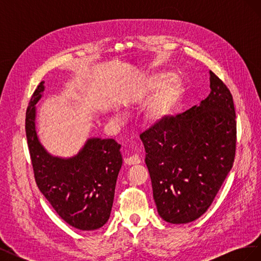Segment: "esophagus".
Masks as SVG:
<instances>
[{
    "label": "esophagus",
    "mask_w": 261,
    "mask_h": 261,
    "mask_svg": "<svg viewBox=\"0 0 261 261\" xmlns=\"http://www.w3.org/2000/svg\"><path fill=\"white\" fill-rule=\"evenodd\" d=\"M124 163L126 165H134V164H139L140 163V158L135 154V155H130L128 158H125Z\"/></svg>",
    "instance_id": "1"
}]
</instances>
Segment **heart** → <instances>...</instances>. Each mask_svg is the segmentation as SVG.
<instances>
[{"mask_svg":"<svg viewBox=\"0 0 261 261\" xmlns=\"http://www.w3.org/2000/svg\"><path fill=\"white\" fill-rule=\"evenodd\" d=\"M169 76L168 73L148 75L133 88L126 90L121 96L120 102L128 107L156 90L145 109L144 118L152 127L163 125L175 113L184 94V85L179 78Z\"/></svg>","mask_w":261,"mask_h":261,"instance_id":"1","label":"heart"}]
</instances>
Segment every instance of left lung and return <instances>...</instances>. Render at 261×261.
Wrapping results in <instances>:
<instances>
[{
    "label": "left lung",
    "instance_id": "obj_1",
    "mask_svg": "<svg viewBox=\"0 0 261 261\" xmlns=\"http://www.w3.org/2000/svg\"><path fill=\"white\" fill-rule=\"evenodd\" d=\"M209 74L211 91L198 107L140 134L158 213L169 223L200 218L233 167V97L215 73Z\"/></svg>",
    "mask_w": 261,
    "mask_h": 261
}]
</instances>
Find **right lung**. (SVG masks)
Returning a JSON list of instances; mask_svg holds the SVG:
<instances>
[{
    "mask_svg": "<svg viewBox=\"0 0 261 261\" xmlns=\"http://www.w3.org/2000/svg\"><path fill=\"white\" fill-rule=\"evenodd\" d=\"M41 82L26 112V136L36 183L66 223L82 231L103 226L110 218L123 159L114 139L89 138L76 155L60 158L41 145L36 130V105L44 91Z\"/></svg>",
    "mask_w": 261,
    "mask_h": 261,
    "instance_id": "add662e5",
    "label": "right lung"
}]
</instances>
